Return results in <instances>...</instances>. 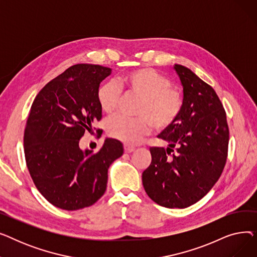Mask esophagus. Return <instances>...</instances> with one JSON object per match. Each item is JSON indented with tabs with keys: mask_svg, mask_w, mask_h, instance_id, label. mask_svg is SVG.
I'll return each instance as SVG.
<instances>
[{
	"mask_svg": "<svg viewBox=\"0 0 257 257\" xmlns=\"http://www.w3.org/2000/svg\"><path fill=\"white\" fill-rule=\"evenodd\" d=\"M124 150H125L126 153H131V152H133L134 150H136V148H134V147L131 146V145L125 144V145H124Z\"/></svg>",
	"mask_w": 257,
	"mask_h": 257,
	"instance_id": "1",
	"label": "esophagus"
}]
</instances>
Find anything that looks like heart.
Instances as JSON below:
<instances>
[{"instance_id": "obj_1", "label": "heart", "mask_w": 257, "mask_h": 257, "mask_svg": "<svg viewBox=\"0 0 257 257\" xmlns=\"http://www.w3.org/2000/svg\"><path fill=\"white\" fill-rule=\"evenodd\" d=\"M121 91L140 98L137 117L114 116L107 123L108 136L128 144H137L152 130L171 128L184 106L182 90L172 85L170 78L155 70L142 67L125 73L114 81H106L97 89V101L103 112L110 114L121 101Z\"/></svg>"}]
</instances>
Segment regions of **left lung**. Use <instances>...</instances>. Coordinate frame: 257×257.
<instances>
[{
    "mask_svg": "<svg viewBox=\"0 0 257 257\" xmlns=\"http://www.w3.org/2000/svg\"><path fill=\"white\" fill-rule=\"evenodd\" d=\"M183 86V110L158 138L167 149L151 147L152 161L143 185L155 203L185 208L203 198L221 176L228 155L226 112L214 89L190 69L175 64Z\"/></svg>",
    "mask_w": 257,
    "mask_h": 257,
    "instance_id": "1",
    "label": "left lung"
}]
</instances>
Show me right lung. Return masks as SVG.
<instances>
[{
	"label": "right lung",
	"mask_w": 257,
	"mask_h": 257,
	"mask_svg": "<svg viewBox=\"0 0 257 257\" xmlns=\"http://www.w3.org/2000/svg\"><path fill=\"white\" fill-rule=\"evenodd\" d=\"M110 74L99 64H75L47 83L32 103L24 133L26 164L39 193L58 208L96 203L106 191L109 166L124 153L113 139H106L98 152L79 147L85 131L102 118L96 93Z\"/></svg>",
	"instance_id": "obj_1"
}]
</instances>
